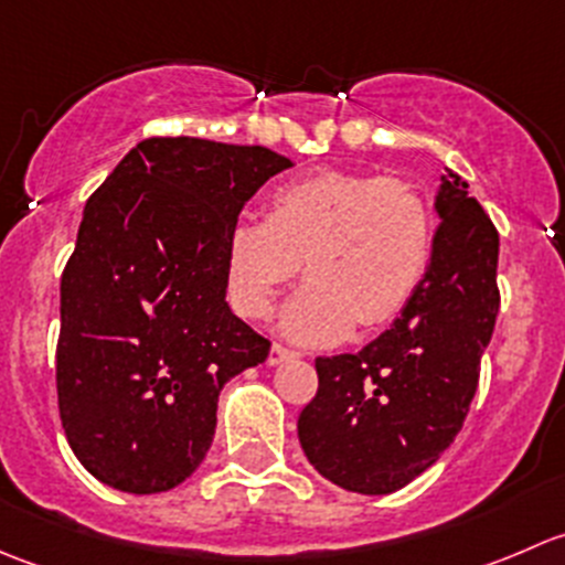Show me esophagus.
<instances>
[{"label": "esophagus", "mask_w": 565, "mask_h": 565, "mask_svg": "<svg viewBox=\"0 0 565 565\" xmlns=\"http://www.w3.org/2000/svg\"><path fill=\"white\" fill-rule=\"evenodd\" d=\"M298 358H300V352L289 350V347H281V344H273L270 355H267V366H281V363L298 361Z\"/></svg>", "instance_id": "esophagus-1"}]
</instances>
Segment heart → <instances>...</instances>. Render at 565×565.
Instances as JSON below:
<instances>
[{"instance_id": "heart-1", "label": "heart", "mask_w": 565, "mask_h": 565, "mask_svg": "<svg viewBox=\"0 0 565 565\" xmlns=\"http://www.w3.org/2000/svg\"><path fill=\"white\" fill-rule=\"evenodd\" d=\"M435 248L431 207L391 177L317 169L281 182L267 218L241 215L224 241L232 309L265 319L303 270L311 281L281 311V333L303 344L339 341L361 322L380 328L407 309Z\"/></svg>"}]
</instances>
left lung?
Masks as SVG:
<instances>
[{"instance_id": "obj_1", "label": "left lung", "mask_w": 565, "mask_h": 565, "mask_svg": "<svg viewBox=\"0 0 565 565\" xmlns=\"http://www.w3.org/2000/svg\"><path fill=\"white\" fill-rule=\"evenodd\" d=\"M440 226L407 309L355 355L317 358L319 388L298 418L306 459L358 494H391L459 435L500 309L498 230L467 182L435 193Z\"/></svg>"}]
</instances>
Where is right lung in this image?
Returning <instances> with one entry per match:
<instances>
[{
    "mask_svg": "<svg viewBox=\"0 0 565 565\" xmlns=\"http://www.w3.org/2000/svg\"><path fill=\"white\" fill-rule=\"evenodd\" d=\"M289 167L267 147L145 139L89 196L62 273L56 396L73 454L106 487L185 481L224 385L270 352L226 303L224 241Z\"/></svg>",
    "mask_w": 565,
    "mask_h": 565,
    "instance_id": "add662e5",
    "label": "right lung"
}]
</instances>
